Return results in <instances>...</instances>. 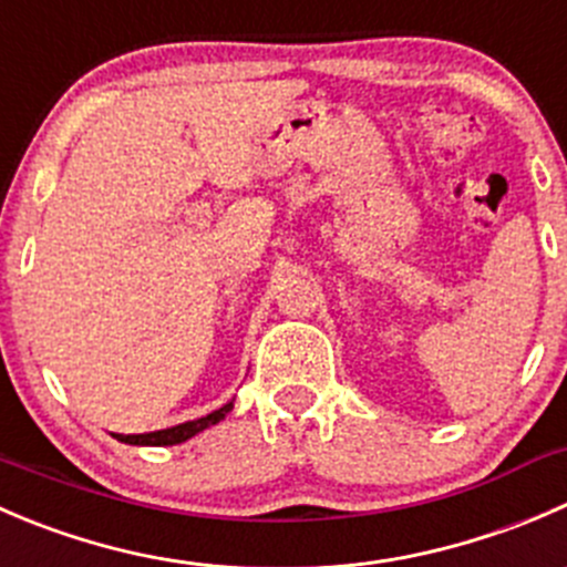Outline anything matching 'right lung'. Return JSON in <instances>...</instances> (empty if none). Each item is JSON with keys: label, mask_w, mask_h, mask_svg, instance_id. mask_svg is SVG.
Segmentation results:
<instances>
[{"label": "right lung", "mask_w": 567, "mask_h": 567, "mask_svg": "<svg viewBox=\"0 0 567 567\" xmlns=\"http://www.w3.org/2000/svg\"><path fill=\"white\" fill-rule=\"evenodd\" d=\"M234 408V400L228 402V405L217 408V411L206 413V416L200 419H193V422H184V424H176V427H167V430H154V433H143V435H121V433H112L115 435L121 444H134V446H173V444H182V441L193 439V435H198L200 430L212 427V424L223 422V419L231 413Z\"/></svg>", "instance_id": "right-lung-1"}]
</instances>
